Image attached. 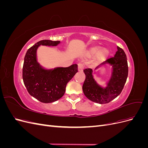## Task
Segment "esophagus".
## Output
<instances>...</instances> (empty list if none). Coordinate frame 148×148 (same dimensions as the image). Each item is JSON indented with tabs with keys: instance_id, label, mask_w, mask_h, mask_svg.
Segmentation results:
<instances>
[{
	"instance_id": "esophagus-1",
	"label": "esophagus",
	"mask_w": 148,
	"mask_h": 148,
	"mask_svg": "<svg viewBox=\"0 0 148 148\" xmlns=\"http://www.w3.org/2000/svg\"><path fill=\"white\" fill-rule=\"evenodd\" d=\"M84 69V64L83 63H79L78 64V70L79 71H81Z\"/></svg>"
}]
</instances>
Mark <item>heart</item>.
<instances>
[{
    "mask_svg": "<svg viewBox=\"0 0 148 148\" xmlns=\"http://www.w3.org/2000/svg\"><path fill=\"white\" fill-rule=\"evenodd\" d=\"M97 53L96 59L98 60H104L109 55V51L106 48H101L100 49L99 47L95 46L92 47L89 51V56H94Z\"/></svg>",
    "mask_w": 148,
    "mask_h": 148,
    "instance_id": "heart-1",
    "label": "heart"
}]
</instances>
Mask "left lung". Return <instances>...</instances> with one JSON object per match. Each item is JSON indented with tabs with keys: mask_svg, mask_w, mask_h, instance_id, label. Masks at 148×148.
Here are the masks:
<instances>
[{
	"mask_svg": "<svg viewBox=\"0 0 148 148\" xmlns=\"http://www.w3.org/2000/svg\"><path fill=\"white\" fill-rule=\"evenodd\" d=\"M117 49L114 57L109 58L96 68L106 64L112 66V73L107 87L102 88L96 83L92 75L91 69L83 70L86 78L83 85V91L88 99L92 102L101 104H107L117 97L123 89L128 77V62L124 51L119 46Z\"/></svg>",
	"mask_w": 148,
	"mask_h": 148,
	"instance_id": "1",
	"label": "left lung"
}]
</instances>
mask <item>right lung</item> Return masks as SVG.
Instances as JSON below:
<instances>
[{
    "mask_svg": "<svg viewBox=\"0 0 148 148\" xmlns=\"http://www.w3.org/2000/svg\"><path fill=\"white\" fill-rule=\"evenodd\" d=\"M59 41L42 40L31 47L26 53L23 66V80L31 96L43 103L57 101L64 96L66 84L78 72V65L42 69L37 62L36 51L40 45L56 46Z\"/></svg>",
    "mask_w": 148,
    "mask_h": 148,
    "instance_id": "right-lung-1",
    "label": "right lung"
}]
</instances>
